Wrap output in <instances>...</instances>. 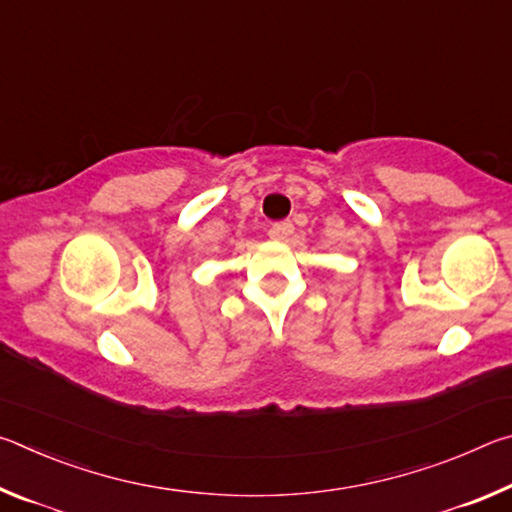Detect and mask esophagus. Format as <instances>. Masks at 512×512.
Returning a JSON list of instances; mask_svg holds the SVG:
<instances>
[{"mask_svg": "<svg viewBox=\"0 0 512 512\" xmlns=\"http://www.w3.org/2000/svg\"><path fill=\"white\" fill-rule=\"evenodd\" d=\"M268 235L275 241H284L293 235V223L291 221H280V223H273L271 230H268Z\"/></svg>", "mask_w": 512, "mask_h": 512, "instance_id": "34e87169", "label": "esophagus"}]
</instances>
